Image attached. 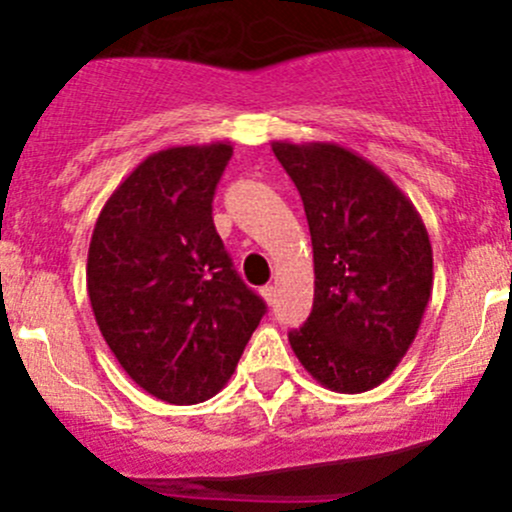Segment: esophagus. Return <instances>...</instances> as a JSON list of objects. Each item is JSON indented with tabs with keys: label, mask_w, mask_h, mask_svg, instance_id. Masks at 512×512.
<instances>
[{
	"label": "esophagus",
	"mask_w": 512,
	"mask_h": 512,
	"mask_svg": "<svg viewBox=\"0 0 512 512\" xmlns=\"http://www.w3.org/2000/svg\"><path fill=\"white\" fill-rule=\"evenodd\" d=\"M260 294H262V299H265L267 304H272V302H275V297H277V289L272 285H265L260 289Z\"/></svg>",
	"instance_id": "obj_1"
}]
</instances>
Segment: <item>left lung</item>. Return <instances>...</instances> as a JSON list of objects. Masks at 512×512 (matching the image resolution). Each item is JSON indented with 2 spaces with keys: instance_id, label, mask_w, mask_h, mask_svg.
Masks as SVG:
<instances>
[{
  "instance_id": "8db88e82",
  "label": "left lung",
  "mask_w": 512,
  "mask_h": 512,
  "mask_svg": "<svg viewBox=\"0 0 512 512\" xmlns=\"http://www.w3.org/2000/svg\"><path fill=\"white\" fill-rule=\"evenodd\" d=\"M302 195L314 304L289 344L327 389L361 394L414 344L433 289L426 225L399 185L339 143H272Z\"/></svg>"
}]
</instances>
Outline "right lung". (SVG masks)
<instances>
[{
  "instance_id": "1",
  "label": "right lung",
  "mask_w": 512,
  "mask_h": 512,
  "mask_svg": "<svg viewBox=\"0 0 512 512\" xmlns=\"http://www.w3.org/2000/svg\"><path fill=\"white\" fill-rule=\"evenodd\" d=\"M232 146L151 153L111 193L86 262L91 309L128 376L168 404L227 384L265 302L232 270L213 195Z\"/></svg>"
}]
</instances>
